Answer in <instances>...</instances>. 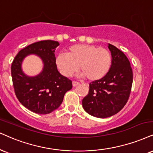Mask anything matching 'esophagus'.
Here are the masks:
<instances>
[{
  "label": "esophagus",
  "mask_w": 153,
  "mask_h": 153,
  "mask_svg": "<svg viewBox=\"0 0 153 153\" xmlns=\"http://www.w3.org/2000/svg\"><path fill=\"white\" fill-rule=\"evenodd\" d=\"M72 85H73L74 87H75V86H76L77 85H79V82H74H74H72Z\"/></svg>",
  "instance_id": "34e87169"
}]
</instances>
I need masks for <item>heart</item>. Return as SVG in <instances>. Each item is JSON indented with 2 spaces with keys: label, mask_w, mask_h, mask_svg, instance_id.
Returning a JSON list of instances; mask_svg holds the SVG:
<instances>
[{
  "label": "heart",
  "mask_w": 153,
  "mask_h": 153,
  "mask_svg": "<svg viewBox=\"0 0 153 153\" xmlns=\"http://www.w3.org/2000/svg\"><path fill=\"white\" fill-rule=\"evenodd\" d=\"M111 60V52L107 49L94 45L79 44L70 47L67 54H58L55 62L64 76H71L79 67L81 76L94 82L102 79L108 72Z\"/></svg>",
  "instance_id": "obj_1"
}]
</instances>
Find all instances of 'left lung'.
<instances>
[{
    "label": "left lung",
    "mask_w": 153,
    "mask_h": 153,
    "mask_svg": "<svg viewBox=\"0 0 153 153\" xmlns=\"http://www.w3.org/2000/svg\"><path fill=\"white\" fill-rule=\"evenodd\" d=\"M108 45L112 57L110 69L102 79L90 83L88 94L82 100L84 111L101 118L114 116L123 108L133 83V71L127 56L114 45Z\"/></svg>",
    "instance_id": "left-lung-1"
}]
</instances>
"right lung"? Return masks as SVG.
Wrapping results in <instances>:
<instances>
[{
  "label": "right lung",
  "instance_id": "right-lung-1",
  "mask_svg": "<svg viewBox=\"0 0 153 153\" xmlns=\"http://www.w3.org/2000/svg\"><path fill=\"white\" fill-rule=\"evenodd\" d=\"M59 43L43 40L28 45L20 51L11 66L15 93L23 106L38 114H48L56 110L63 101L72 82L57 70L54 52ZM34 54L42 60V71L35 76H28L22 70L24 58Z\"/></svg>",
  "mask_w": 153,
  "mask_h": 153
}]
</instances>
